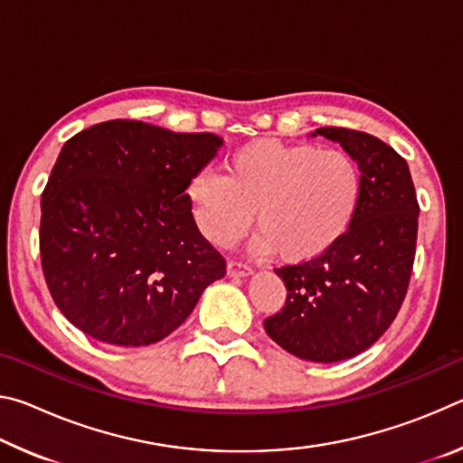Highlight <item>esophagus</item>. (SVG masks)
Here are the masks:
<instances>
[{"label": "esophagus", "instance_id": "1", "mask_svg": "<svg viewBox=\"0 0 463 463\" xmlns=\"http://www.w3.org/2000/svg\"><path fill=\"white\" fill-rule=\"evenodd\" d=\"M226 273H229L231 278H247V276H250V273H253V269H250L247 263L229 261V263H226Z\"/></svg>", "mask_w": 463, "mask_h": 463}]
</instances>
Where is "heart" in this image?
<instances>
[{
	"instance_id": "obj_1",
	"label": "heart",
	"mask_w": 463,
	"mask_h": 463,
	"mask_svg": "<svg viewBox=\"0 0 463 463\" xmlns=\"http://www.w3.org/2000/svg\"><path fill=\"white\" fill-rule=\"evenodd\" d=\"M195 226L210 245L226 249L253 222L260 255L307 263L343 239L362 200V171L341 148L257 138L226 159V175L203 167L185 187Z\"/></svg>"
}]
</instances>
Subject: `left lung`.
Masks as SVG:
<instances>
[{
	"label": "left lung",
	"mask_w": 463,
	"mask_h": 463,
	"mask_svg": "<svg viewBox=\"0 0 463 463\" xmlns=\"http://www.w3.org/2000/svg\"><path fill=\"white\" fill-rule=\"evenodd\" d=\"M362 171V200L349 231L317 260L284 265L286 304L265 331L308 362H343L380 339L401 310L417 249L419 202L406 163L367 132L325 127Z\"/></svg>",
	"instance_id": "8db88e82"
}]
</instances>
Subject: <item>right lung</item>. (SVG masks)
<instances>
[{
	"label": "right lung",
	"instance_id": "obj_1",
	"mask_svg": "<svg viewBox=\"0 0 463 463\" xmlns=\"http://www.w3.org/2000/svg\"><path fill=\"white\" fill-rule=\"evenodd\" d=\"M213 132L108 120L62 145L41 200V261L57 308L101 343L143 347L192 315L224 257L185 187L214 159Z\"/></svg>",
	"mask_w": 463,
	"mask_h": 463
}]
</instances>
